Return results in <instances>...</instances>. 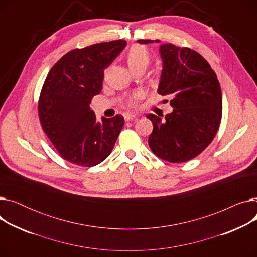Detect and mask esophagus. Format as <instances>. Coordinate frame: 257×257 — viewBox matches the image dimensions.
<instances>
[{
	"mask_svg": "<svg viewBox=\"0 0 257 257\" xmlns=\"http://www.w3.org/2000/svg\"><path fill=\"white\" fill-rule=\"evenodd\" d=\"M137 117V114L136 113H125L124 114V118L126 121H129V120H132Z\"/></svg>",
	"mask_w": 257,
	"mask_h": 257,
	"instance_id": "1",
	"label": "esophagus"
}]
</instances>
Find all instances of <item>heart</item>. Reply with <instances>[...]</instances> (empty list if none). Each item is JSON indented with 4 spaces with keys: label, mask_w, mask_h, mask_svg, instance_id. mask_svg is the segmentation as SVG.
Masks as SVG:
<instances>
[{
    "label": "heart",
    "mask_w": 257,
    "mask_h": 257,
    "mask_svg": "<svg viewBox=\"0 0 257 257\" xmlns=\"http://www.w3.org/2000/svg\"><path fill=\"white\" fill-rule=\"evenodd\" d=\"M150 59H151L150 52L145 46L133 45L128 52L127 61L131 70L136 69V67H139V66H147L149 64ZM141 97H142V93L140 92L132 94L129 99L130 105H133V106L136 105Z\"/></svg>",
    "instance_id": "1"
}]
</instances>
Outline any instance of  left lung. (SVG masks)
<instances>
[{
    "instance_id": "1",
    "label": "left lung",
    "mask_w": 257,
    "mask_h": 257,
    "mask_svg": "<svg viewBox=\"0 0 257 257\" xmlns=\"http://www.w3.org/2000/svg\"><path fill=\"white\" fill-rule=\"evenodd\" d=\"M140 44L153 40L140 39ZM160 43V40H155ZM158 93L170 96L173 112L160 118L147 115L153 123L149 137L152 152L170 163H184L204 151L217 134L222 118V91L209 63L190 48L164 44Z\"/></svg>"
}]
</instances>
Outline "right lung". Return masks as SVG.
<instances>
[{
  "mask_svg": "<svg viewBox=\"0 0 257 257\" xmlns=\"http://www.w3.org/2000/svg\"><path fill=\"white\" fill-rule=\"evenodd\" d=\"M124 39L66 53L50 70L40 91L38 116L59 155L70 163L93 167L106 159L124 126V117H102L90 109L102 90L104 70L124 50Z\"/></svg>",
  "mask_w": 257,
  "mask_h": 257,
  "instance_id": "1",
  "label": "right lung"
}]
</instances>
